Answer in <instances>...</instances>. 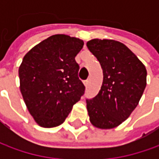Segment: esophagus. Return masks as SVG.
<instances>
[{
    "mask_svg": "<svg viewBox=\"0 0 159 159\" xmlns=\"http://www.w3.org/2000/svg\"><path fill=\"white\" fill-rule=\"evenodd\" d=\"M89 80H85V81H84V85H85V87H88V86H89Z\"/></svg>",
    "mask_w": 159,
    "mask_h": 159,
    "instance_id": "1",
    "label": "esophagus"
}]
</instances>
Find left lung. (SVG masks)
<instances>
[{
  "instance_id": "left-lung-1",
  "label": "left lung",
  "mask_w": 159,
  "mask_h": 159,
  "mask_svg": "<svg viewBox=\"0 0 159 159\" xmlns=\"http://www.w3.org/2000/svg\"><path fill=\"white\" fill-rule=\"evenodd\" d=\"M87 47L101 64L103 80L98 95L87 100L91 124L111 129L136 108L147 84L144 64L125 46L114 40L94 39Z\"/></svg>"
}]
</instances>
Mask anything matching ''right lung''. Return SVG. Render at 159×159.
I'll use <instances>...</instances> for the list:
<instances>
[{
    "instance_id": "right-lung-1",
    "label": "right lung",
    "mask_w": 159,
    "mask_h": 159,
    "mask_svg": "<svg viewBox=\"0 0 159 159\" xmlns=\"http://www.w3.org/2000/svg\"><path fill=\"white\" fill-rule=\"evenodd\" d=\"M82 40L56 34L34 46L23 58L18 75L25 103L35 122L42 127L64 123L72 106L84 95L75 57Z\"/></svg>"
}]
</instances>
